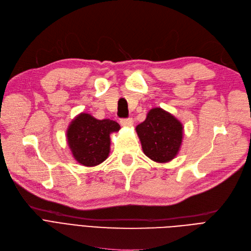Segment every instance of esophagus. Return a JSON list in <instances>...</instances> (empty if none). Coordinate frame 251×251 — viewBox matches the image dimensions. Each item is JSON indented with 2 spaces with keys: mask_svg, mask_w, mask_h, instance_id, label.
<instances>
[{
  "mask_svg": "<svg viewBox=\"0 0 251 251\" xmlns=\"http://www.w3.org/2000/svg\"><path fill=\"white\" fill-rule=\"evenodd\" d=\"M121 125L123 126H132L134 125L133 118H130V117H128V118H122L121 119Z\"/></svg>",
  "mask_w": 251,
  "mask_h": 251,
  "instance_id": "esophagus-1",
  "label": "esophagus"
}]
</instances>
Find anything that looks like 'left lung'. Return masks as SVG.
Returning a JSON list of instances; mask_svg holds the SVG:
<instances>
[{
	"label": "left lung",
	"instance_id": "1",
	"mask_svg": "<svg viewBox=\"0 0 251 251\" xmlns=\"http://www.w3.org/2000/svg\"><path fill=\"white\" fill-rule=\"evenodd\" d=\"M136 130L143 151L154 161H171L180 150L183 126L161 108L151 109L145 121L137 126Z\"/></svg>",
	"mask_w": 251,
	"mask_h": 251
}]
</instances>
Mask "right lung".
<instances>
[{
  "instance_id": "obj_1",
  "label": "right lung",
  "mask_w": 251,
  "mask_h": 251,
  "mask_svg": "<svg viewBox=\"0 0 251 251\" xmlns=\"http://www.w3.org/2000/svg\"><path fill=\"white\" fill-rule=\"evenodd\" d=\"M121 128L110 119L99 121L87 113H80L67 129L68 145L77 162L95 166L108 157L112 132Z\"/></svg>"
}]
</instances>
